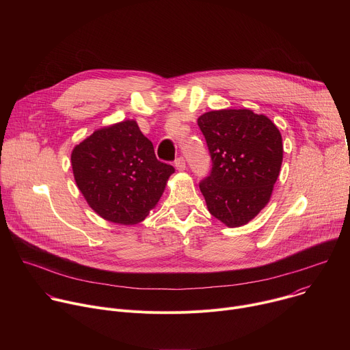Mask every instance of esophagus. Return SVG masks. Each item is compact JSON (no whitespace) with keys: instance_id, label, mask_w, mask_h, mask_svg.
Masks as SVG:
<instances>
[{"instance_id":"obj_1","label":"esophagus","mask_w":350,"mask_h":350,"mask_svg":"<svg viewBox=\"0 0 350 350\" xmlns=\"http://www.w3.org/2000/svg\"><path fill=\"white\" fill-rule=\"evenodd\" d=\"M174 166H176V169H177V170H180V172L185 170V159H184L183 157L177 158V159L174 161Z\"/></svg>"}]
</instances>
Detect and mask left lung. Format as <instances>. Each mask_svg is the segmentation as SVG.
<instances>
[{
  "instance_id": "1",
  "label": "left lung",
  "mask_w": 350,
  "mask_h": 350,
  "mask_svg": "<svg viewBox=\"0 0 350 350\" xmlns=\"http://www.w3.org/2000/svg\"><path fill=\"white\" fill-rule=\"evenodd\" d=\"M212 159L199 183L212 216L228 227L251 221L270 201L282 163V138L265 115L221 109L198 118Z\"/></svg>"
}]
</instances>
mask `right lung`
I'll return each mask as SVG.
<instances>
[{
  "instance_id": "1",
  "label": "right lung",
  "mask_w": 350,
  "mask_h": 350,
  "mask_svg": "<svg viewBox=\"0 0 350 350\" xmlns=\"http://www.w3.org/2000/svg\"><path fill=\"white\" fill-rule=\"evenodd\" d=\"M72 169L90 208L118 224H137L165 191L172 165L157 159L154 145L134 120L95 130L75 146Z\"/></svg>"
}]
</instances>
